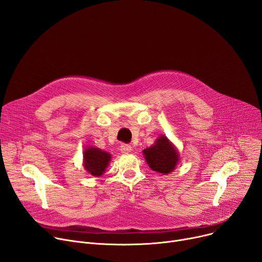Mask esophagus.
Instances as JSON below:
<instances>
[{
    "instance_id": "esophagus-1",
    "label": "esophagus",
    "mask_w": 262,
    "mask_h": 262,
    "mask_svg": "<svg viewBox=\"0 0 262 262\" xmlns=\"http://www.w3.org/2000/svg\"><path fill=\"white\" fill-rule=\"evenodd\" d=\"M120 149H121V151L123 152V154H128V152H130L133 150V147L130 145H128V144H122Z\"/></svg>"
}]
</instances>
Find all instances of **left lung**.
<instances>
[{
  "instance_id": "8db88e82",
  "label": "left lung",
  "mask_w": 262,
  "mask_h": 262,
  "mask_svg": "<svg viewBox=\"0 0 262 262\" xmlns=\"http://www.w3.org/2000/svg\"><path fill=\"white\" fill-rule=\"evenodd\" d=\"M146 163L150 169L168 175L176 169L180 161V154L165 135H160L155 143L142 150Z\"/></svg>"
}]
</instances>
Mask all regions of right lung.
I'll return each instance as SVG.
<instances>
[{"label": "right lung", "mask_w": 262, "mask_h": 262, "mask_svg": "<svg viewBox=\"0 0 262 262\" xmlns=\"http://www.w3.org/2000/svg\"><path fill=\"white\" fill-rule=\"evenodd\" d=\"M112 161V154L92 145L86 146L83 151V166L85 170L94 177L104 175L110 162Z\"/></svg>", "instance_id": "obj_1"}]
</instances>
